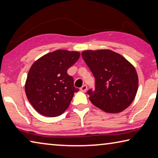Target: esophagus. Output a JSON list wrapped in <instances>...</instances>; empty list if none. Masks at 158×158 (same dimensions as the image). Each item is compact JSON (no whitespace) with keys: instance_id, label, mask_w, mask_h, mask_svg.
<instances>
[{"instance_id":"1","label":"esophagus","mask_w":158,"mask_h":158,"mask_svg":"<svg viewBox=\"0 0 158 158\" xmlns=\"http://www.w3.org/2000/svg\"><path fill=\"white\" fill-rule=\"evenodd\" d=\"M80 90H81L82 92H86V90H87V86L86 84L83 85V86H82L81 88H80Z\"/></svg>"}]
</instances>
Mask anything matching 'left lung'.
I'll return each mask as SVG.
<instances>
[{
    "label": "left lung",
    "mask_w": 158,
    "mask_h": 158,
    "mask_svg": "<svg viewBox=\"0 0 158 158\" xmlns=\"http://www.w3.org/2000/svg\"><path fill=\"white\" fill-rule=\"evenodd\" d=\"M81 56L96 79L95 91L87 92L92 103L109 113L127 109L134 100L139 86L133 64L107 49L85 51Z\"/></svg>",
    "instance_id": "obj_1"
}]
</instances>
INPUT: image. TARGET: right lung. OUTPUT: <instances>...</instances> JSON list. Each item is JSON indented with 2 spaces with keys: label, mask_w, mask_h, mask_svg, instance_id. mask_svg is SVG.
<instances>
[{
  "label": "right lung",
  "mask_w": 158,
  "mask_h": 158,
  "mask_svg": "<svg viewBox=\"0 0 158 158\" xmlns=\"http://www.w3.org/2000/svg\"><path fill=\"white\" fill-rule=\"evenodd\" d=\"M80 52L57 50L34 62L27 74L25 93L36 110L44 116L61 115L68 108L74 93L73 77L67 73Z\"/></svg>",
  "instance_id": "obj_1"
}]
</instances>
